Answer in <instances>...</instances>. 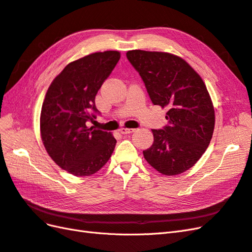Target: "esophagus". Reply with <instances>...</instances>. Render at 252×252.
Returning <instances> with one entry per match:
<instances>
[{"mask_svg": "<svg viewBox=\"0 0 252 252\" xmlns=\"http://www.w3.org/2000/svg\"><path fill=\"white\" fill-rule=\"evenodd\" d=\"M134 130H135V129H132V128H121L120 132L122 134H129V133L134 132Z\"/></svg>", "mask_w": 252, "mask_h": 252, "instance_id": "obj_1", "label": "esophagus"}]
</instances>
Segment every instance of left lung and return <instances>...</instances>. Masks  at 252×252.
I'll return each instance as SVG.
<instances>
[{
    "instance_id": "left-lung-1",
    "label": "left lung",
    "mask_w": 252,
    "mask_h": 252,
    "mask_svg": "<svg viewBox=\"0 0 252 252\" xmlns=\"http://www.w3.org/2000/svg\"><path fill=\"white\" fill-rule=\"evenodd\" d=\"M126 57L141 75L152 104L167 108L168 124L152 129L154 144L143 151L144 158L165 175L188 170L207 149L215 129V109L203 80L170 53L130 50Z\"/></svg>"
}]
</instances>
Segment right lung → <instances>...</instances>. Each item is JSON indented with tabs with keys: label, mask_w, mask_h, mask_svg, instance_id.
I'll use <instances>...</instances> for the list:
<instances>
[{
	"label": "right lung",
	"mask_w": 252,
	"mask_h": 252,
	"mask_svg": "<svg viewBox=\"0 0 252 252\" xmlns=\"http://www.w3.org/2000/svg\"><path fill=\"white\" fill-rule=\"evenodd\" d=\"M119 51L91 53L68 64L52 81L41 111V135L50 158L78 177L100 170L107 163L117 140L107 131L88 128L100 114L94 98L118 64Z\"/></svg>",
	"instance_id": "1"
}]
</instances>
